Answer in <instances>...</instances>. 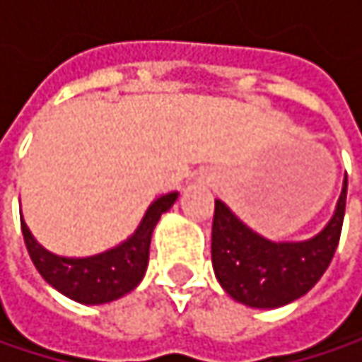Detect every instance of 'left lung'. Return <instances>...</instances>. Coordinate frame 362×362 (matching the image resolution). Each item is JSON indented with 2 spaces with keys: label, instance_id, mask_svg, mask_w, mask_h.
<instances>
[{
  "label": "left lung",
  "instance_id": "8db88e82",
  "mask_svg": "<svg viewBox=\"0 0 362 362\" xmlns=\"http://www.w3.org/2000/svg\"><path fill=\"white\" fill-rule=\"evenodd\" d=\"M348 176L337 209L315 239L304 243H272L252 233L230 209L216 201L211 224V262L220 285L230 298L252 308H279L308 293L337 250Z\"/></svg>",
  "mask_w": 362,
  "mask_h": 362
}]
</instances>
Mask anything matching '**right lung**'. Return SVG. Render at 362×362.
<instances>
[{"instance_id": "right-lung-1", "label": "right lung", "mask_w": 362, "mask_h": 362, "mask_svg": "<svg viewBox=\"0 0 362 362\" xmlns=\"http://www.w3.org/2000/svg\"><path fill=\"white\" fill-rule=\"evenodd\" d=\"M176 197L178 194L172 192V194L157 199L148 207L134 237H129L119 247L94 255V257H81V259L58 257L45 252L41 245H37L27 224L21 218V228H23L27 252L31 255L39 274L52 287H56L60 293L69 296L71 300L81 302V304L112 302L129 293L144 276L153 230L161 214L174 205Z\"/></svg>"}]
</instances>
